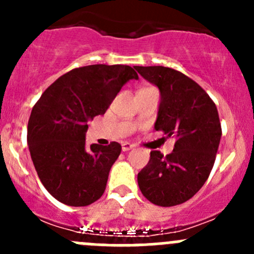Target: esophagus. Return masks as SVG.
<instances>
[{"mask_svg": "<svg viewBox=\"0 0 254 254\" xmlns=\"http://www.w3.org/2000/svg\"><path fill=\"white\" fill-rule=\"evenodd\" d=\"M132 148H134V145H132V143H130V142H124L122 145V150L124 151V152L132 150Z\"/></svg>", "mask_w": 254, "mask_h": 254, "instance_id": "1", "label": "esophagus"}]
</instances>
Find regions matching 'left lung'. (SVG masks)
I'll return each instance as SVG.
<instances>
[{
	"label": "left lung",
	"instance_id": "1",
	"mask_svg": "<svg viewBox=\"0 0 254 254\" xmlns=\"http://www.w3.org/2000/svg\"><path fill=\"white\" fill-rule=\"evenodd\" d=\"M135 68L160 89L155 129L176 137L166 157L151 151L137 175L139 188L155 205H179L198 193L211 172L222 132L219 113L209 94L184 73L165 66Z\"/></svg>",
	"mask_w": 254,
	"mask_h": 254
}]
</instances>
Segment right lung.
<instances>
[{
	"instance_id": "add662e5",
	"label": "right lung",
	"mask_w": 254,
	"mask_h": 254,
	"mask_svg": "<svg viewBox=\"0 0 254 254\" xmlns=\"http://www.w3.org/2000/svg\"><path fill=\"white\" fill-rule=\"evenodd\" d=\"M137 79L127 65L73 68L45 89L33 107L27 140L38 177L60 203L87 206L103 195L122 146L86 148L87 123L106 113L122 87Z\"/></svg>"
}]
</instances>
